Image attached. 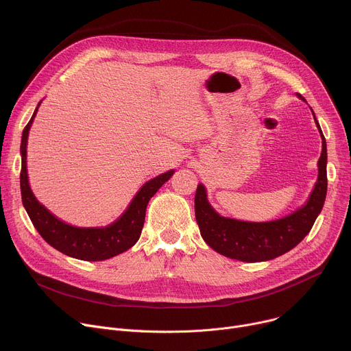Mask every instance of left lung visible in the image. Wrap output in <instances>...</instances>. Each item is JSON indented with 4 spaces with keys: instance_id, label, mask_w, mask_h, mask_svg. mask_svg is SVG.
<instances>
[{
    "instance_id": "1",
    "label": "left lung",
    "mask_w": 351,
    "mask_h": 351,
    "mask_svg": "<svg viewBox=\"0 0 351 351\" xmlns=\"http://www.w3.org/2000/svg\"><path fill=\"white\" fill-rule=\"evenodd\" d=\"M298 97L303 98L302 95ZM313 115L315 118L314 112ZM315 122L322 137L318 180L307 204L295 213L271 222H244L225 218L215 213L207 202L204 186H197L194 197L195 221L203 239L217 253L244 263L268 261L287 253L310 233L324 207L328 187L326 141L317 118Z\"/></svg>"
}]
</instances>
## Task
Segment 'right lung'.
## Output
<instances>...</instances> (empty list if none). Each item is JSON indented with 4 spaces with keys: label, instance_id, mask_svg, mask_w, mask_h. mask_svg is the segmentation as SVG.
Instances as JSON below:
<instances>
[{
    "label": "right lung",
    "instance_id": "obj_1",
    "mask_svg": "<svg viewBox=\"0 0 351 351\" xmlns=\"http://www.w3.org/2000/svg\"><path fill=\"white\" fill-rule=\"evenodd\" d=\"M40 106V103H38ZM38 106L22 133L21 154V193L26 213L40 236L58 252L84 261H103L115 257L136 244L141 234L147 204L158 189L171 179L175 171H168L147 183L137 191L128 210L111 225L104 228H77L68 225L54 217L33 195L26 169V145L32 122Z\"/></svg>",
    "mask_w": 351,
    "mask_h": 351
}]
</instances>
